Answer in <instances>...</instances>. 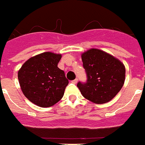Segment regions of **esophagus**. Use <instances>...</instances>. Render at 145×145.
<instances>
[{"label":"esophagus","instance_id":"34e87169","mask_svg":"<svg viewBox=\"0 0 145 145\" xmlns=\"http://www.w3.org/2000/svg\"><path fill=\"white\" fill-rule=\"evenodd\" d=\"M72 83H74V84H76L77 82H78V79H75L74 80H72Z\"/></svg>","mask_w":145,"mask_h":145}]
</instances>
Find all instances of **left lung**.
<instances>
[{
	"mask_svg": "<svg viewBox=\"0 0 145 145\" xmlns=\"http://www.w3.org/2000/svg\"><path fill=\"white\" fill-rule=\"evenodd\" d=\"M86 82L77 83L83 97L103 104L109 102L122 88L125 68L120 61L104 51L91 49L82 54Z\"/></svg>",
	"mask_w": 145,
	"mask_h": 145,
	"instance_id": "obj_1",
	"label": "left lung"
}]
</instances>
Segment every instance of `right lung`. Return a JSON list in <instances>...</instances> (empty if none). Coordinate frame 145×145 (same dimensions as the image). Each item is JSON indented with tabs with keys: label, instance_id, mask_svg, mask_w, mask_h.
<instances>
[{
	"label": "right lung",
	"instance_id": "right-lung-1",
	"mask_svg": "<svg viewBox=\"0 0 145 145\" xmlns=\"http://www.w3.org/2000/svg\"><path fill=\"white\" fill-rule=\"evenodd\" d=\"M60 54L46 52L31 57L18 72L23 93L40 107H50L63 98L69 80L58 68Z\"/></svg>",
	"mask_w": 145,
	"mask_h": 145
}]
</instances>
